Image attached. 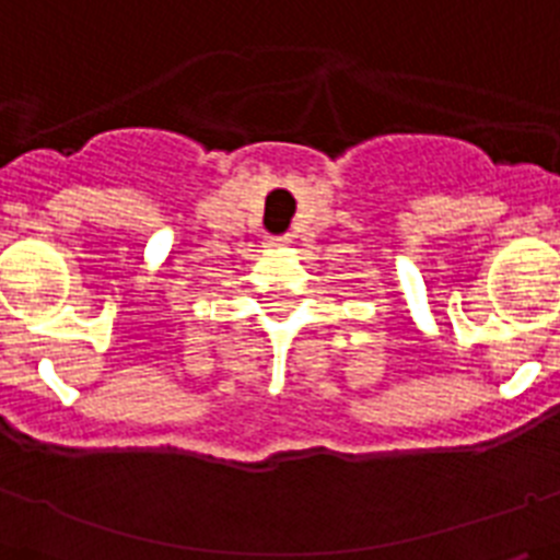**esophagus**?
<instances>
[{"label": "esophagus", "instance_id": "34e87169", "mask_svg": "<svg viewBox=\"0 0 560 560\" xmlns=\"http://www.w3.org/2000/svg\"><path fill=\"white\" fill-rule=\"evenodd\" d=\"M265 247H270V250H281V247H288V238H284V236H267Z\"/></svg>", "mask_w": 560, "mask_h": 560}]
</instances>
